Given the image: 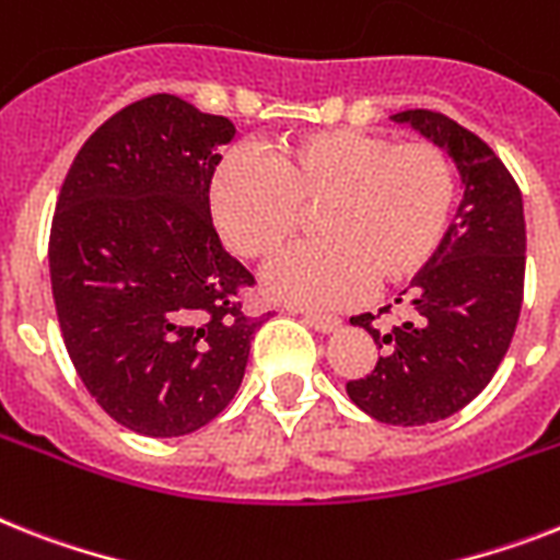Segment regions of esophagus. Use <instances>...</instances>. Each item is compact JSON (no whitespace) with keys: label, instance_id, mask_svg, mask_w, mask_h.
<instances>
[{"label":"esophagus","instance_id":"1","mask_svg":"<svg viewBox=\"0 0 560 560\" xmlns=\"http://www.w3.org/2000/svg\"><path fill=\"white\" fill-rule=\"evenodd\" d=\"M304 325H311L313 330H319V334H334L336 327L342 325L339 316H322V313H302Z\"/></svg>","mask_w":560,"mask_h":560}]
</instances>
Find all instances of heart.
Masks as SVG:
<instances>
[{
  "mask_svg": "<svg viewBox=\"0 0 560 560\" xmlns=\"http://www.w3.org/2000/svg\"><path fill=\"white\" fill-rule=\"evenodd\" d=\"M457 201L452 158L434 143L325 129L267 154H226L212 175L218 233L244 258L267 261L313 212V235L267 272V290L302 307L353 302L374 281L411 279L438 253Z\"/></svg>",
  "mask_w": 560,
  "mask_h": 560,
  "instance_id": "heart-1",
  "label": "heart"
}]
</instances>
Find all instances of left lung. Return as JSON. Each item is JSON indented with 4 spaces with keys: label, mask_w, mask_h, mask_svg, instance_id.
Masks as SVG:
<instances>
[{
    "label": "left lung",
    "mask_w": 560,
    "mask_h": 560,
    "mask_svg": "<svg viewBox=\"0 0 560 560\" xmlns=\"http://www.w3.org/2000/svg\"><path fill=\"white\" fill-rule=\"evenodd\" d=\"M390 120L452 158L463 201L438 253L402 290L411 319L388 334L371 325V313L351 319L374 336L383 357L345 390L374 420L425 425L469 406L506 357L524 302V198L501 158L452 117L411 108Z\"/></svg>",
    "instance_id": "obj_1"
}]
</instances>
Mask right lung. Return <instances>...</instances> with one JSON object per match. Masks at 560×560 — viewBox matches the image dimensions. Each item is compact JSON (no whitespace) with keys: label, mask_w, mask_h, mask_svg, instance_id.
<instances>
[{"label":"right lung","mask_w":560,"mask_h":560,"mask_svg":"<svg viewBox=\"0 0 560 560\" xmlns=\"http://www.w3.org/2000/svg\"><path fill=\"white\" fill-rule=\"evenodd\" d=\"M226 117L152 94L77 152L48 244L68 357L97 406L147 438L192 434L235 397L261 316L209 215Z\"/></svg>","instance_id":"obj_1"}]
</instances>
